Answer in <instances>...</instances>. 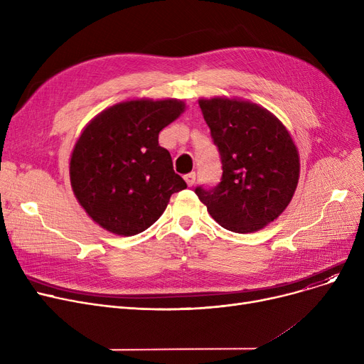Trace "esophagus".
<instances>
[{"instance_id":"1","label":"esophagus","mask_w":364,"mask_h":364,"mask_svg":"<svg viewBox=\"0 0 364 364\" xmlns=\"http://www.w3.org/2000/svg\"><path fill=\"white\" fill-rule=\"evenodd\" d=\"M184 180H186L188 187H192L195 184V181H196V174H195V172H190V174L184 176Z\"/></svg>"}]
</instances>
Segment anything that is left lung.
<instances>
[{
  "mask_svg": "<svg viewBox=\"0 0 364 364\" xmlns=\"http://www.w3.org/2000/svg\"><path fill=\"white\" fill-rule=\"evenodd\" d=\"M218 149L223 176L217 186L195 193L221 227L252 233L276 220L289 205L299 177V158L289 132L254 103L199 100Z\"/></svg>",
  "mask_w": 364,
  "mask_h": 364,
  "instance_id": "obj_1",
  "label": "left lung"
}]
</instances>
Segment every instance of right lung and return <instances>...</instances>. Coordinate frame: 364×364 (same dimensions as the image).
I'll return each instance as SVG.
<instances>
[{
    "label": "right lung",
    "instance_id": "add662e5",
    "mask_svg": "<svg viewBox=\"0 0 364 364\" xmlns=\"http://www.w3.org/2000/svg\"><path fill=\"white\" fill-rule=\"evenodd\" d=\"M183 110L178 100H131L102 112L81 134L70 158L72 188L106 230L144 232L164 214L171 195L187 187L158 141Z\"/></svg>",
    "mask_w": 364,
    "mask_h": 364
}]
</instances>
